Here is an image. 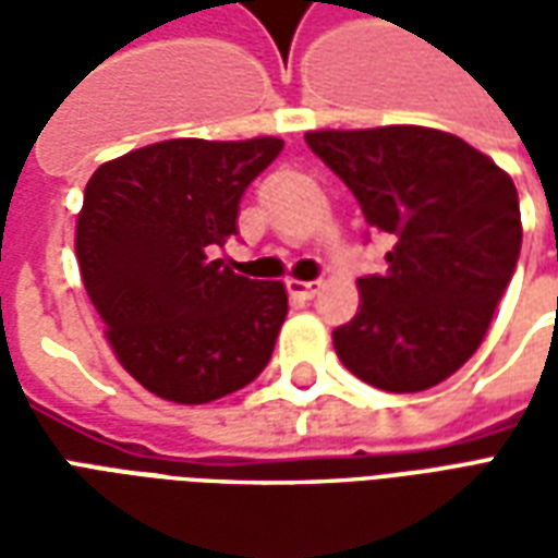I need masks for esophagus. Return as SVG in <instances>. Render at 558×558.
Here are the masks:
<instances>
[{"label":"esophagus","instance_id":"obj_1","mask_svg":"<svg viewBox=\"0 0 558 558\" xmlns=\"http://www.w3.org/2000/svg\"><path fill=\"white\" fill-rule=\"evenodd\" d=\"M287 287H290V292H295L299 299H307V302H311L323 283H319V280H307V283H304V280H287Z\"/></svg>","mask_w":558,"mask_h":558}]
</instances>
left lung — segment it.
Masks as SVG:
<instances>
[{
    "label": "left lung",
    "instance_id": "left-lung-1",
    "mask_svg": "<svg viewBox=\"0 0 558 558\" xmlns=\"http://www.w3.org/2000/svg\"><path fill=\"white\" fill-rule=\"evenodd\" d=\"M391 251L359 278L335 328L352 374L395 395L439 386L472 359L514 278L523 227L511 175L454 134L415 125L304 134Z\"/></svg>",
    "mask_w": 558,
    "mask_h": 558
}]
</instances>
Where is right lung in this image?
<instances>
[{"label":"right lung","mask_w":558,"mask_h":558,"mask_svg":"<svg viewBox=\"0 0 558 558\" xmlns=\"http://www.w3.org/2000/svg\"><path fill=\"white\" fill-rule=\"evenodd\" d=\"M283 140H163L95 170L77 259L119 362L172 403H208L263 374L287 319L278 280L235 275L215 247L239 235L247 184Z\"/></svg>","instance_id":"obj_1"}]
</instances>
